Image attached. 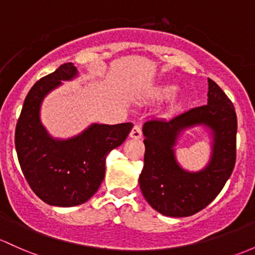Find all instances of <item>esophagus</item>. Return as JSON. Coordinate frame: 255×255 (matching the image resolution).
Instances as JSON below:
<instances>
[{
  "label": "esophagus",
  "mask_w": 255,
  "mask_h": 255,
  "mask_svg": "<svg viewBox=\"0 0 255 255\" xmlns=\"http://www.w3.org/2000/svg\"><path fill=\"white\" fill-rule=\"evenodd\" d=\"M141 135H143L141 134V128L139 126H134L129 133V136L133 139H140Z\"/></svg>",
  "instance_id": "esophagus-1"
}]
</instances>
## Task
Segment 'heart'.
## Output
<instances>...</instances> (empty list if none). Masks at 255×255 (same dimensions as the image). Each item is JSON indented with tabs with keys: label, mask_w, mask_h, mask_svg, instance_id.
Wrapping results in <instances>:
<instances>
[{
	"label": "heart",
	"mask_w": 255,
	"mask_h": 255,
	"mask_svg": "<svg viewBox=\"0 0 255 255\" xmlns=\"http://www.w3.org/2000/svg\"><path fill=\"white\" fill-rule=\"evenodd\" d=\"M177 92V87L173 84H161L157 85L156 88H154L151 92V96L155 100H167V99L172 98ZM183 107V101L177 100L172 104L171 106V112H177Z\"/></svg>",
	"instance_id": "b5f03b06"
}]
</instances>
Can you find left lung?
Instances as JSON below:
<instances>
[{"instance_id":"1","label":"left lung","mask_w":255,"mask_h":255,"mask_svg":"<svg viewBox=\"0 0 255 255\" xmlns=\"http://www.w3.org/2000/svg\"><path fill=\"white\" fill-rule=\"evenodd\" d=\"M208 105L194 107L171 120L144 123L145 154L139 186L146 202L160 214L186 218L203 210L218 197L236 162L237 116L234 104L214 80L208 79ZM204 125L212 132L211 161L197 173L176 162L174 145L183 130Z\"/></svg>"}]
</instances>
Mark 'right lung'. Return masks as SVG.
<instances>
[{
  "instance_id": "add662e5",
  "label": "right lung",
  "mask_w": 255,
  "mask_h": 255,
  "mask_svg": "<svg viewBox=\"0 0 255 255\" xmlns=\"http://www.w3.org/2000/svg\"><path fill=\"white\" fill-rule=\"evenodd\" d=\"M78 71L68 62L37 80L24 100L15 127V150L21 172L37 197L53 206H76L98 192L105 177V160L132 130V123L92 126L69 139L52 138L40 121L42 100L72 80Z\"/></svg>"
}]
</instances>
